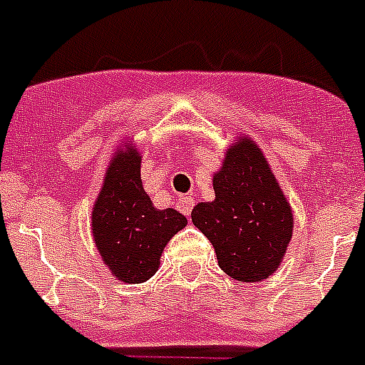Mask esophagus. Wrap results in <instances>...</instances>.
I'll return each instance as SVG.
<instances>
[{
	"label": "esophagus",
	"instance_id": "esophagus-1",
	"mask_svg": "<svg viewBox=\"0 0 365 365\" xmlns=\"http://www.w3.org/2000/svg\"><path fill=\"white\" fill-rule=\"evenodd\" d=\"M177 208H179L185 216H190V214H192V208H194V199L190 197V195H180V197L177 199Z\"/></svg>",
	"mask_w": 365,
	"mask_h": 365
}]
</instances>
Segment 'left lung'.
Masks as SVG:
<instances>
[{
    "label": "left lung",
    "instance_id": "1",
    "mask_svg": "<svg viewBox=\"0 0 365 365\" xmlns=\"http://www.w3.org/2000/svg\"><path fill=\"white\" fill-rule=\"evenodd\" d=\"M216 199L197 203L192 221L212 244L230 279L262 282L277 272L294 235V212L260 145L242 135L214 173Z\"/></svg>",
    "mask_w": 365,
    "mask_h": 365
}]
</instances>
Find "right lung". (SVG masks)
<instances>
[{
    "label": "right lung",
    "mask_w": 365,
    "mask_h": 365,
    "mask_svg": "<svg viewBox=\"0 0 365 365\" xmlns=\"http://www.w3.org/2000/svg\"><path fill=\"white\" fill-rule=\"evenodd\" d=\"M142 153L133 140L114 151L92 208V236L114 279L140 284L158 272L164 247L186 217L173 208L158 210L140 177Z\"/></svg>",
    "instance_id": "1"
}]
</instances>
